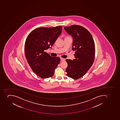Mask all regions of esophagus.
Wrapping results in <instances>:
<instances>
[{"mask_svg":"<svg viewBox=\"0 0 120 120\" xmlns=\"http://www.w3.org/2000/svg\"><path fill=\"white\" fill-rule=\"evenodd\" d=\"M60 59L62 61H64L65 60V59L62 58H61Z\"/></svg>","mask_w":120,"mask_h":120,"instance_id":"obj_1","label":"esophagus"}]
</instances>
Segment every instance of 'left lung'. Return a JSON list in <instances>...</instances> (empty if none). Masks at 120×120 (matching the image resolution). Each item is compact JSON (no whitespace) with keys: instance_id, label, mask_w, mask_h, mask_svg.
Listing matches in <instances>:
<instances>
[{"instance_id":"1","label":"left lung","mask_w":120,"mask_h":120,"mask_svg":"<svg viewBox=\"0 0 120 120\" xmlns=\"http://www.w3.org/2000/svg\"><path fill=\"white\" fill-rule=\"evenodd\" d=\"M73 39L72 49L75 59L66 60L68 66L66 69L67 76L75 79L84 75L94 63L95 44L91 34L86 28L78 25L64 27Z\"/></svg>"}]
</instances>
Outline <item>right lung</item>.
<instances>
[{
    "mask_svg": "<svg viewBox=\"0 0 120 120\" xmlns=\"http://www.w3.org/2000/svg\"><path fill=\"white\" fill-rule=\"evenodd\" d=\"M62 27L37 28L30 32L25 44V54L30 68L42 78L54 75L60 62L59 57H51L45 50L51 48L60 35Z\"/></svg>",
    "mask_w": 120,
    "mask_h": 120,
    "instance_id": "obj_1",
    "label": "right lung"
}]
</instances>
